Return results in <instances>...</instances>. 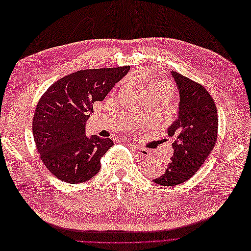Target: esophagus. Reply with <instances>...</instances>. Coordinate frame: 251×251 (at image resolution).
Masks as SVG:
<instances>
[{"label":"esophagus","instance_id":"34e87169","mask_svg":"<svg viewBox=\"0 0 251 251\" xmlns=\"http://www.w3.org/2000/svg\"><path fill=\"white\" fill-rule=\"evenodd\" d=\"M130 148H131V150L135 152V154H137L139 156H143V157L150 156V151L145 149V148H140V147H137L135 145H132Z\"/></svg>","mask_w":251,"mask_h":251}]
</instances>
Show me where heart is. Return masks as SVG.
<instances>
[{
    "label": "heart",
    "mask_w": 251,
    "mask_h": 251,
    "mask_svg": "<svg viewBox=\"0 0 251 251\" xmlns=\"http://www.w3.org/2000/svg\"><path fill=\"white\" fill-rule=\"evenodd\" d=\"M155 84H164V85H171V83L169 81L166 80H162V81H156Z\"/></svg>",
    "instance_id": "b5f03b06"
}]
</instances>
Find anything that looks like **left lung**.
Here are the masks:
<instances>
[{
  "label": "left lung",
  "instance_id": "8db88e82",
  "mask_svg": "<svg viewBox=\"0 0 251 251\" xmlns=\"http://www.w3.org/2000/svg\"><path fill=\"white\" fill-rule=\"evenodd\" d=\"M179 91L178 118L168 128L173 156L164 174L154 179L173 187L190 179L210 155L217 139L216 105L204 87L184 75L171 72Z\"/></svg>",
  "mask_w": 251,
  "mask_h": 251
}]
</instances>
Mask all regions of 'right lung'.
Masks as SVG:
<instances>
[{
    "instance_id": "right-lung-1",
    "label": "right lung",
    "mask_w": 251,
    "mask_h": 251,
    "mask_svg": "<svg viewBox=\"0 0 251 251\" xmlns=\"http://www.w3.org/2000/svg\"><path fill=\"white\" fill-rule=\"evenodd\" d=\"M130 70H82L53 83L40 99L32 119V134L39 156L61 181L81 183L100 170V159L114 146L111 138L87 137L86 121L93 103L106 94Z\"/></svg>"
}]
</instances>
